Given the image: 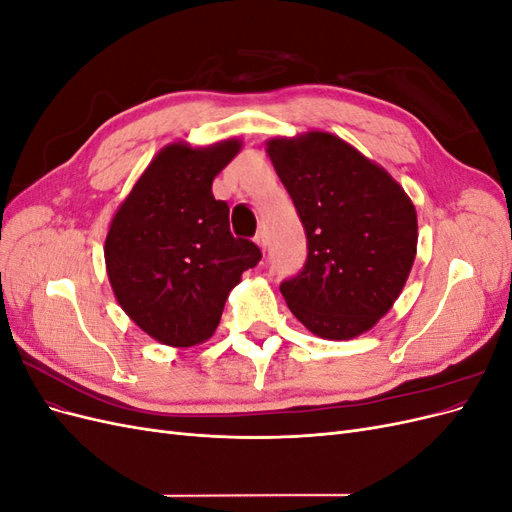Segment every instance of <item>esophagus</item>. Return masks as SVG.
Masks as SVG:
<instances>
[{"label":"esophagus","instance_id":"obj_1","mask_svg":"<svg viewBox=\"0 0 512 512\" xmlns=\"http://www.w3.org/2000/svg\"><path fill=\"white\" fill-rule=\"evenodd\" d=\"M254 241L258 243V247H260V250H265V247H267V235H265V232H256V237H254Z\"/></svg>","mask_w":512,"mask_h":512}]
</instances>
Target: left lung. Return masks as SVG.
<instances>
[{
  "label": "left lung",
  "instance_id": "8db88e82",
  "mask_svg": "<svg viewBox=\"0 0 512 512\" xmlns=\"http://www.w3.org/2000/svg\"><path fill=\"white\" fill-rule=\"evenodd\" d=\"M267 153L307 237L303 269L280 286L290 312L324 339L369 331L412 269V200L382 166L329 132L271 138Z\"/></svg>",
  "mask_w": 512,
  "mask_h": 512
}]
</instances>
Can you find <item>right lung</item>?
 <instances>
[{
  "mask_svg": "<svg viewBox=\"0 0 512 512\" xmlns=\"http://www.w3.org/2000/svg\"><path fill=\"white\" fill-rule=\"evenodd\" d=\"M241 141L166 145L117 209L104 243L106 273L138 327L175 348L218 329L230 290L258 265V245L232 237L228 205L211 183Z\"/></svg>",
  "mask_w": 512,
  "mask_h": 512,
  "instance_id": "add662e5",
  "label": "right lung"
}]
</instances>
